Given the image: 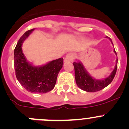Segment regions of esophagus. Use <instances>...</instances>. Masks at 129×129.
Returning a JSON list of instances; mask_svg holds the SVG:
<instances>
[{"instance_id": "esophagus-1", "label": "esophagus", "mask_w": 129, "mask_h": 129, "mask_svg": "<svg viewBox=\"0 0 129 129\" xmlns=\"http://www.w3.org/2000/svg\"><path fill=\"white\" fill-rule=\"evenodd\" d=\"M74 53H68L65 57L64 60H63V62H73V60H74Z\"/></svg>"}]
</instances>
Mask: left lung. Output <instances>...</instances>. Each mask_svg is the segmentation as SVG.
I'll use <instances>...</instances> for the list:
<instances>
[{"label": "left lung", "instance_id": "1", "mask_svg": "<svg viewBox=\"0 0 129 129\" xmlns=\"http://www.w3.org/2000/svg\"><path fill=\"white\" fill-rule=\"evenodd\" d=\"M106 37L110 40L112 44H113L111 39L109 37ZM114 53L116 55L115 50H114ZM117 63L118 59L116 58L115 69L109 76L103 79H97L92 77L89 74L81 61L76 60V62H74L73 65L74 67L75 79L77 85L81 90L88 92H95L103 90V88L108 86L113 81L116 74V69H117Z\"/></svg>", "mask_w": 129, "mask_h": 129}]
</instances>
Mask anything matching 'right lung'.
<instances>
[{"mask_svg": "<svg viewBox=\"0 0 129 129\" xmlns=\"http://www.w3.org/2000/svg\"><path fill=\"white\" fill-rule=\"evenodd\" d=\"M35 28L26 31L19 39L14 52V70L18 81L27 91L35 93H46L54 88L58 73L63 66L60 58L41 66H36L26 60L22 44Z\"/></svg>", "mask_w": 129, "mask_h": 129, "instance_id": "right-lung-1", "label": "right lung"}]
</instances>
